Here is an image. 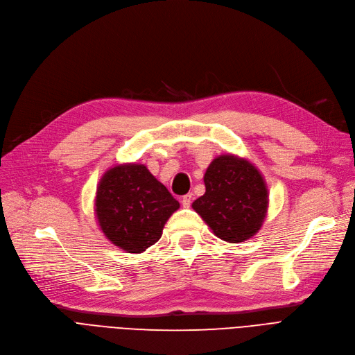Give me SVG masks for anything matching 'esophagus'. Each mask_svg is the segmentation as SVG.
Here are the masks:
<instances>
[{"label":"esophagus","instance_id":"esophagus-1","mask_svg":"<svg viewBox=\"0 0 355 355\" xmlns=\"http://www.w3.org/2000/svg\"><path fill=\"white\" fill-rule=\"evenodd\" d=\"M191 200H193V194H191V193H189V194H186V196H182V199H181L182 207H190Z\"/></svg>","mask_w":355,"mask_h":355}]
</instances>
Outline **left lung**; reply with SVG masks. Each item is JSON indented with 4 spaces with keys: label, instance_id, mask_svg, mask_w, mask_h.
<instances>
[{
    "label": "left lung",
    "instance_id": "obj_1",
    "mask_svg": "<svg viewBox=\"0 0 355 355\" xmlns=\"http://www.w3.org/2000/svg\"><path fill=\"white\" fill-rule=\"evenodd\" d=\"M203 180L206 191L191 207L216 237L243 243L256 235L268 214L269 191L254 164L237 155H219Z\"/></svg>",
    "mask_w": 355,
    "mask_h": 355
}]
</instances>
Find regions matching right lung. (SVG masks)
Masks as SVG:
<instances>
[{
	"instance_id": "obj_1",
	"label": "right lung",
	"mask_w": 355,
	"mask_h": 355,
	"mask_svg": "<svg viewBox=\"0 0 355 355\" xmlns=\"http://www.w3.org/2000/svg\"><path fill=\"white\" fill-rule=\"evenodd\" d=\"M180 203L143 164H120L99 181L95 216L101 231L127 253H143L161 239Z\"/></svg>"
}]
</instances>
